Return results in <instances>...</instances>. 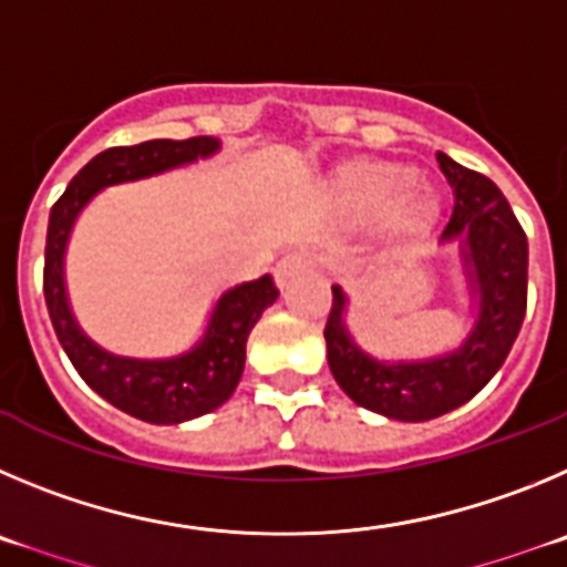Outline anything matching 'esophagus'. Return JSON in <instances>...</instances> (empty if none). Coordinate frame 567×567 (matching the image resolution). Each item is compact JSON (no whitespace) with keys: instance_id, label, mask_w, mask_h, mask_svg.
<instances>
[{"instance_id":"esophagus-1","label":"esophagus","mask_w":567,"mask_h":567,"mask_svg":"<svg viewBox=\"0 0 567 567\" xmlns=\"http://www.w3.org/2000/svg\"><path fill=\"white\" fill-rule=\"evenodd\" d=\"M316 259L319 257H316L313 251H305V248L285 254V257L277 262V268H274V279H277V285L282 288V285H288L293 277H299L302 271L313 268Z\"/></svg>"}]
</instances>
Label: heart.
Returning a JSON list of instances; mask_svg holds the SVG:
<instances>
[{
	"label": "heart",
	"instance_id": "heart-1",
	"mask_svg": "<svg viewBox=\"0 0 567 567\" xmlns=\"http://www.w3.org/2000/svg\"><path fill=\"white\" fill-rule=\"evenodd\" d=\"M339 195L353 212L372 214L386 206L381 228L386 237H417L435 223L441 200L415 183V172L401 163H359L341 172Z\"/></svg>",
	"mask_w": 567,
	"mask_h": 567
}]
</instances>
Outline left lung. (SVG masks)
Here are the masks:
<instances>
[{"label":"left lung","mask_w":567,"mask_h":567,"mask_svg":"<svg viewBox=\"0 0 567 567\" xmlns=\"http://www.w3.org/2000/svg\"><path fill=\"white\" fill-rule=\"evenodd\" d=\"M455 208L441 246L457 243L474 321L449 353L415 361H384L364 353L347 328L344 290L333 285V308L324 324L328 364L336 384L355 404L392 421H430L472 401L503 367L528 293V239L512 206L486 175L437 152Z\"/></svg>","instance_id":"1"}]
</instances>
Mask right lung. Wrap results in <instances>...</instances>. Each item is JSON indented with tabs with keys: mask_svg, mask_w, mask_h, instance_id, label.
Masks as SVG:
<instances>
[{
	"mask_svg": "<svg viewBox=\"0 0 567 567\" xmlns=\"http://www.w3.org/2000/svg\"><path fill=\"white\" fill-rule=\"evenodd\" d=\"M214 152H220V141L212 135H197L188 141L161 137L135 146H115L86 163L50 212L44 246V299L55 336L86 384L112 406L146 423H183L226 404L243 379L248 333L262 310L277 302V285L265 274L254 282L223 290L200 341L186 353L172 359L115 355L81 330L70 308L64 282L70 234L86 203L106 186L146 181L212 157Z\"/></svg>",
	"mask_w": 567,
	"mask_h": 567,
	"instance_id": "obj_1",
	"label": "right lung"
}]
</instances>
